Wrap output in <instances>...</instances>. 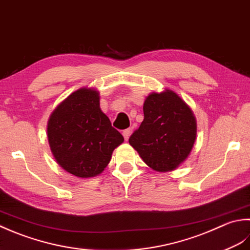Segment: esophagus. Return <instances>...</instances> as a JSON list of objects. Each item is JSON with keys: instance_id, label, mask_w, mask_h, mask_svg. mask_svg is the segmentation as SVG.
Here are the masks:
<instances>
[{"instance_id": "1", "label": "esophagus", "mask_w": 250, "mask_h": 250, "mask_svg": "<svg viewBox=\"0 0 250 250\" xmlns=\"http://www.w3.org/2000/svg\"><path fill=\"white\" fill-rule=\"evenodd\" d=\"M130 129L129 128H127V129H125V130H123V136H124V139L125 140H128V138H129V136H130Z\"/></svg>"}]
</instances>
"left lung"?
I'll use <instances>...</instances> for the list:
<instances>
[{"mask_svg": "<svg viewBox=\"0 0 250 250\" xmlns=\"http://www.w3.org/2000/svg\"><path fill=\"white\" fill-rule=\"evenodd\" d=\"M145 119L129 144L156 171L174 170L185 161L196 138L191 109L172 90L152 93L144 104Z\"/></svg>", "mask_w": 250, "mask_h": 250, "instance_id": "obj_1", "label": "left lung"}]
</instances>
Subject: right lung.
<instances>
[{"label":"right lung","instance_id":"right-lung-1","mask_svg":"<svg viewBox=\"0 0 250 250\" xmlns=\"http://www.w3.org/2000/svg\"><path fill=\"white\" fill-rule=\"evenodd\" d=\"M47 137L58 164L80 178L101 174L124 141L100 110L98 91L91 88L78 89L54 110Z\"/></svg>","mask_w":250,"mask_h":250}]
</instances>
